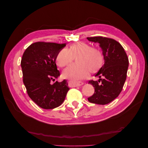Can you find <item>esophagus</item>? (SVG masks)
<instances>
[{
    "instance_id": "obj_1",
    "label": "esophagus",
    "mask_w": 148,
    "mask_h": 148,
    "mask_svg": "<svg viewBox=\"0 0 148 148\" xmlns=\"http://www.w3.org/2000/svg\"><path fill=\"white\" fill-rule=\"evenodd\" d=\"M70 84L71 86L77 87V86H82V85L83 84V83L82 82H70Z\"/></svg>"
}]
</instances>
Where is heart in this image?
<instances>
[{
    "mask_svg": "<svg viewBox=\"0 0 148 148\" xmlns=\"http://www.w3.org/2000/svg\"><path fill=\"white\" fill-rule=\"evenodd\" d=\"M74 58H78V65L70 66L64 70L62 73L64 78L74 80L84 79L88 77L89 71H97L104 63V56L99 49L79 42L71 44L69 50L61 49L56 57V64L59 67L69 66L73 63Z\"/></svg>",
    "mask_w": 148,
    "mask_h": 148,
    "instance_id": "obj_1",
    "label": "heart"
}]
</instances>
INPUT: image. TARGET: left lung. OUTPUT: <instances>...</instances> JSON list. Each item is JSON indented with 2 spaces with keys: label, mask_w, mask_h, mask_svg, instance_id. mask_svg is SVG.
Returning a JSON list of instances; mask_svg holds the SVG:
<instances>
[{
  "label": "left lung",
  "mask_w": 148,
  "mask_h": 148,
  "mask_svg": "<svg viewBox=\"0 0 148 148\" xmlns=\"http://www.w3.org/2000/svg\"><path fill=\"white\" fill-rule=\"evenodd\" d=\"M87 39L99 43L104 59V65L95 75L99 79L89 82L95 88V93L88 100L94 104H107L117 97L122 90L127 78L128 58L122 45L113 39L95 36Z\"/></svg>",
  "instance_id": "obj_1"
}]
</instances>
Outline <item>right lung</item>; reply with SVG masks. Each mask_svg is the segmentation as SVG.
Instances as JSON below:
<instances>
[{"mask_svg": "<svg viewBox=\"0 0 148 148\" xmlns=\"http://www.w3.org/2000/svg\"><path fill=\"white\" fill-rule=\"evenodd\" d=\"M65 46L66 44L36 42L31 44L22 56L23 81L28 95L42 109L60 106L70 89L66 79L52 83L60 76L56 56Z\"/></svg>", "mask_w": 148, "mask_h": 148, "instance_id": "obj_1", "label": "right lung"}]
</instances>
